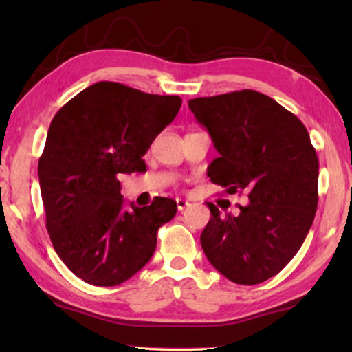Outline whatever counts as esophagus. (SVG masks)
<instances>
[{"instance_id":"1","label":"esophagus","mask_w":352,"mask_h":352,"mask_svg":"<svg viewBox=\"0 0 352 352\" xmlns=\"http://www.w3.org/2000/svg\"><path fill=\"white\" fill-rule=\"evenodd\" d=\"M175 201H177V210H178V211H183V210H186V208L190 205L188 200H183V199H177Z\"/></svg>"}]
</instances>
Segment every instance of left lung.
Returning a JSON list of instances; mask_svg holds the SVG:
<instances>
[{
  "label": "left lung",
  "mask_w": 352,
  "mask_h": 352,
  "mask_svg": "<svg viewBox=\"0 0 352 352\" xmlns=\"http://www.w3.org/2000/svg\"><path fill=\"white\" fill-rule=\"evenodd\" d=\"M219 157L208 168L228 194L247 192L237 214L206 204L211 219L200 236L214 269L236 284L278 275L298 253L318 205V158L294 113L254 90L190 99Z\"/></svg>",
  "instance_id": "1"
}]
</instances>
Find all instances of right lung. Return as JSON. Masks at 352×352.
<instances>
[{"mask_svg":"<svg viewBox=\"0 0 352 352\" xmlns=\"http://www.w3.org/2000/svg\"><path fill=\"white\" fill-rule=\"evenodd\" d=\"M178 96L98 82L56 113L38 160L46 228L56 253L77 278L111 287L140 272L157 247L158 228L177 204L124 208L119 174L144 172L142 157L174 121Z\"/></svg>","mask_w":352,"mask_h":352,"instance_id":"obj_1","label":"right lung"}]
</instances>
